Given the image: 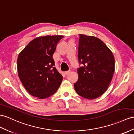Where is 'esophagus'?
Returning a JSON list of instances; mask_svg holds the SVG:
<instances>
[{"label":"esophagus","mask_w":134,"mask_h":134,"mask_svg":"<svg viewBox=\"0 0 134 134\" xmlns=\"http://www.w3.org/2000/svg\"><path fill=\"white\" fill-rule=\"evenodd\" d=\"M70 72V70H69V71H65L64 72V73H65V74H66V75H67V74H69V73Z\"/></svg>","instance_id":"1"}]
</instances>
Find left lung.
I'll use <instances>...</instances> for the list:
<instances>
[{
    "mask_svg": "<svg viewBox=\"0 0 134 134\" xmlns=\"http://www.w3.org/2000/svg\"><path fill=\"white\" fill-rule=\"evenodd\" d=\"M78 80L74 84L78 95L93 99L105 93L115 70V59L110 49L99 38L79 35Z\"/></svg>",
    "mask_w": 134,
    "mask_h": 134,
    "instance_id": "left-lung-1",
    "label": "left lung"
}]
</instances>
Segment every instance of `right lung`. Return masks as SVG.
Wrapping results in <instances>:
<instances>
[{
  "label": "right lung",
  "instance_id": "add662e5",
  "mask_svg": "<svg viewBox=\"0 0 134 134\" xmlns=\"http://www.w3.org/2000/svg\"><path fill=\"white\" fill-rule=\"evenodd\" d=\"M63 37L61 35L37 37L19 54V77L27 92L38 99L53 95L63 81V77L54 67L53 54Z\"/></svg>",
  "mask_w": 134,
  "mask_h": 134
}]
</instances>
